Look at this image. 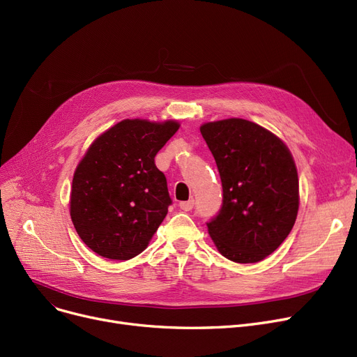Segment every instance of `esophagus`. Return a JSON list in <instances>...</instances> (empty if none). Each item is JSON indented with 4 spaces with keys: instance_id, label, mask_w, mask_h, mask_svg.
Returning <instances> with one entry per match:
<instances>
[{
    "instance_id": "esophagus-1",
    "label": "esophagus",
    "mask_w": 357,
    "mask_h": 357,
    "mask_svg": "<svg viewBox=\"0 0 357 357\" xmlns=\"http://www.w3.org/2000/svg\"><path fill=\"white\" fill-rule=\"evenodd\" d=\"M194 199H188V201H182V202H179V207H181V210H183V211H191L192 208H194Z\"/></svg>"
}]
</instances>
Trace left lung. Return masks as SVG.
Instances as JSON below:
<instances>
[{
  "instance_id": "obj_1",
  "label": "left lung",
  "mask_w": 357,
  "mask_h": 357,
  "mask_svg": "<svg viewBox=\"0 0 357 357\" xmlns=\"http://www.w3.org/2000/svg\"><path fill=\"white\" fill-rule=\"evenodd\" d=\"M215 159L222 205L207 222L218 252L236 264H256L291 233L299 207L298 172L287 144L243 119L199 127Z\"/></svg>"
}]
</instances>
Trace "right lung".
Masks as SVG:
<instances>
[{
  "instance_id": "obj_1",
  "label": "right lung",
  "mask_w": 357,
  "mask_h": 357,
  "mask_svg": "<svg viewBox=\"0 0 357 357\" xmlns=\"http://www.w3.org/2000/svg\"><path fill=\"white\" fill-rule=\"evenodd\" d=\"M179 123L123 120L98 136L73 174L70 218L85 245L112 260L142 253L172 199L155 156Z\"/></svg>"
}]
</instances>
